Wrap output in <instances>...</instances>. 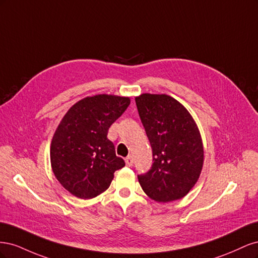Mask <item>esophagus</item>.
<instances>
[{
  "instance_id": "34e87169",
  "label": "esophagus",
  "mask_w": 258,
  "mask_h": 258,
  "mask_svg": "<svg viewBox=\"0 0 258 258\" xmlns=\"http://www.w3.org/2000/svg\"><path fill=\"white\" fill-rule=\"evenodd\" d=\"M124 161H126V165L129 166V167L134 165V158H132L131 156H128V157H126V159H124Z\"/></svg>"
}]
</instances>
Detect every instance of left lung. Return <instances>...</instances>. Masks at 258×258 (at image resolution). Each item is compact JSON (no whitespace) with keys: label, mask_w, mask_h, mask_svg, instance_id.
<instances>
[{"label":"left lung","mask_w":258,"mask_h":258,"mask_svg":"<svg viewBox=\"0 0 258 258\" xmlns=\"http://www.w3.org/2000/svg\"><path fill=\"white\" fill-rule=\"evenodd\" d=\"M140 119L153 150V165L138 174L144 192L158 202L183 198L204 165L199 130L186 108L167 95L136 98Z\"/></svg>","instance_id":"left-lung-1"}]
</instances>
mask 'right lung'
I'll list each match as a JSON object with an SVG mask.
<instances>
[{
	"label": "right lung",
	"mask_w": 258,
	"mask_h": 258,
	"mask_svg": "<svg viewBox=\"0 0 258 258\" xmlns=\"http://www.w3.org/2000/svg\"><path fill=\"white\" fill-rule=\"evenodd\" d=\"M129 104V98L98 95L81 100L62 118L52 138L50 161L54 176L74 196L97 197L124 166L107 131Z\"/></svg>",
	"instance_id": "add662e5"
}]
</instances>
